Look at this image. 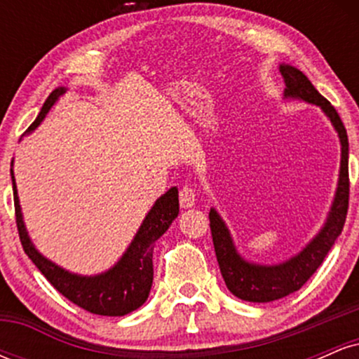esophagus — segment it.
Instances as JSON below:
<instances>
[{
	"label": "esophagus",
	"instance_id": "esophagus-1",
	"mask_svg": "<svg viewBox=\"0 0 359 359\" xmlns=\"http://www.w3.org/2000/svg\"><path fill=\"white\" fill-rule=\"evenodd\" d=\"M179 199H180V208L191 209V208H194V205H196L197 194H196V191H194L192 187H189V185H185V187L180 189Z\"/></svg>",
	"mask_w": 359,
	"mask_h": 359
}]
</instances>
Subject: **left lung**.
I'll use <instances>...</instances> for the list:
<instances>
[{
  "label": "left lung",
  "instance_id": "8db88e82",
  "mask_svg": "<svg viewBox=\"0 0 359 359\" xmlns=\"http://www.w3.org/2000/svg\"><path fill=\"white\" fill-rule=\"evenodd\" d=\"M278 71L285 82L283 100L302 101L317 106L336 130L341 143L339 177H337V187L331 209L319 233L297 255L275 265H262V263L248 262L243 258L224 219L216 209L211 208L209 221H211L214 251H216L221 275L228 290L238 299L248 300V302H273L297 292L324 262L325 255L329 253L337 236L343 231L346 214H348L349 143L343 121L334 106H331V102L320 96L306 74L290 64H280Z\"/></svg>",
  "mask_w": 359,
  "mask_h": 359
}]
</instances>
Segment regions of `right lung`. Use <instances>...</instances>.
I'll return each mask as SVG.
<instances>
[{
  "label": "right lung",
  "instance_id": "1",
  "mask_svg": "<svg viewBox=\"0 0 359 359\" xmlns=\"http://www.w3.org/2000/svg\"><path fill=\"white\" fill-rule=\"evenodd\" d=\"M67 93V88L53 89L47 101L43 102L39 116L27 135L36 130L43 121L52 106L60 96ZM11 182H13V199L16 212V226H18L20 240H22L25 253L35 263L36 269L52 283L57 290L71 302L97 316H126L142 307L150 294L154 283V246L155 241L170 228V224L179 216V189L170 187L160 196L147 212L145 219L140 224L137 234L133 236L125 253L111 269L96 275H81L62 269L52 259L45 258L27 231L23 221L22 205H20L18 191H16L13 162H11Z\"/></svg>",
  "mask_w": 359,
  "mask_h": 359
}]
</instances>
